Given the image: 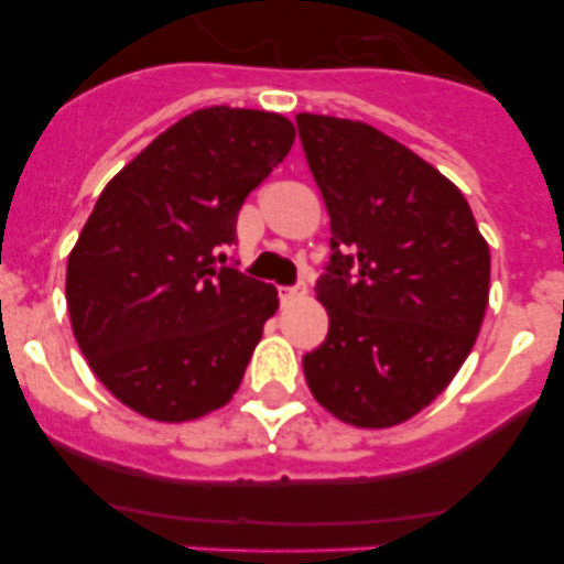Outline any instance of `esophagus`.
Here are the masks:
<instances>
[{
	"instance_id": "esophagus-1",
	"label": "esophagus",
	"mask_w": 564,
	"mask_h": 564,
	"mask_svg": "<svg viewBox=\"0 0 564 564\" xmlns=\"http://www.w3.org/2000/svg\"><path fill=\"white\" fill-rule=\"evenodd\" d=\"M307 293L305 285H291V288H279V302L282 305H293L296 299H302Z\"/></svg>"
}]
</instances>
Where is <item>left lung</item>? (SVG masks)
I'll return each mask as SVG.
<instances>
[{
  "label": "left lung",
  "mask_w": 564,
  "mask_h": 564,
  "mask_svg": "<svg viewBox=\"0 0 564 564\" xmlns=\"http://www.w3.org/2000/svg\"><path fill=\"white\" fill-rule=\"evenodd\" d=\"M330 214V262L316 293L330 330L302 358L327 412L387 430L430 406L475 347L491 253L466 197L376 127L296 115Z\"/></svg>",
  "instance_id": "obj_1"
}]
</instances>
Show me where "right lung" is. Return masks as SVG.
I'll return each instance as SVG.
<instances>
[{"instance_id": "obj_1", "label": "right lung", "mask_w": 564, "mask_h": 564, "mask_svg": "<svg viewBox=\"0 0 564 564\" xmlns=\"http://www.w3.org/2000/svg\"><path fill=\"white\" fill-rule=\"evenodd\" d=\"M293 138L276 112L197 109L98 197L67 259L69 325L98 381L138 415L194 421L237 392L279 296L223 265V246Z\"/></svg>"}]
</instances>
